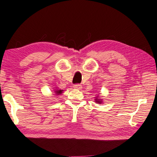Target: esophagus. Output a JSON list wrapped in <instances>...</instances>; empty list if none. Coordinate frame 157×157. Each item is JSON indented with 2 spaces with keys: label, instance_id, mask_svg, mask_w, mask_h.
<instances>
[{
  "label": "esophagus",
  "instance_id": "esophagus-1",
  "mask_svg": "<svg viewBox=\"0 0 157 157\" xmlns=\"http://www.w3.org/2000/svg\"><path fill=\"white\" fill-rule=\"evenodd\" d=\"M74 89H78V90H81L82 89V86L81 85H79V84H75L73 86Z\"/></svg>",
  "mask_w": 157,
  "mask_h": 157
}]
</instances>
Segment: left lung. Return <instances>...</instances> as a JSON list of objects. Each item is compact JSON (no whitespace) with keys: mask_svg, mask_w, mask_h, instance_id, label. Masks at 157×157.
<instances>
[{"mask_svg":"<svg viewBox=\"0 0 157 157\" xmlns=\"http://www.w3.org/2000/svg\"><path fill=\"white\" fill-rule=\"evenodd\" d=\"M95 102H97V103H98V104H101L102 103V99H101V98H99V97H95Z\"/></svg>","mask_w":157,"mask_h":157,"instance_id":"8db88e82","label":"left lung"}]
</instances>
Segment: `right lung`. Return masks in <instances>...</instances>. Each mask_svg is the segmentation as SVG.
Here are the masks:
<instances>
[{"label": "right lung", "mask_w": 157, "mask_h": 157, "mask_svg": "<svg viewBox=\"0 0 157 157\" xmlns=\"http://www.w3.org/2000/svg\"><path fill=\"white\" fill-rule=\"evenodd\" d=\"M56 90L55 93H56V95L61 94L63 93V90H60V89H56V90Z\"/></svg>", "instance_id": "add662e5"}]
</instances>
